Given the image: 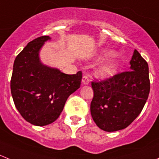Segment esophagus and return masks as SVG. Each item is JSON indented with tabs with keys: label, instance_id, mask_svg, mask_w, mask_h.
Listing matches in <instances>:
<instances>
[{
	"label": "esophagus",
	"instance_id": "obj_1",
	"mask_svg": "<svg viewBox=\"0 0 159 159\" xmlns=\"http://www.w3.org/2000/svg\"><path fill=\"white\" fill-rule=\"evenodd\" d=\"M89 83H90V80L88 79V77H87V75H84L82 78V84H84V85H87Z\"/></svg>",
	"mask_w": 159,
	"mask_h": 159
}]
</instances>
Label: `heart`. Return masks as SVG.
Segmentation results:
<instances>
[{"mask_svg":"<svg viewBox=\"0 0 159 159\" xmlns=\"http://www.w3.org/2000/svg\"><path fill=\"white\" fill-rule=\"evenodd\" d=\"M112 54L113 51H111V50H102L98 55V58H105V57L111 55ZM119 60H118L116 57L111 56L110 58H108V59L105 60V61L101 63V64L96 68L95 73L98 75V78L101 79V80L109 79L111 78V77H112L113 75H116V73L118 71V69H119Z\"/></svg>","mask_w":159,"mask_h":159,"instance_id":"1","label":"heart"}]
</instances>
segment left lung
I'll use <instances>...</instances> for the list:
<instances>
[{
    "label": "left lung",
    "mask_w": 159,
    "mask_h": 159,
    "mask_svg": "<svg viewBox=\"0 0 159 159\" xmlns=\"http://www.w3.org/2000/svg\"><path fill=\"white\" fill-rule=\"evenodd\" d=\"M127 72L92 82V118L100 129L114 132L127 127L139 116L150 92L148 65L134 50Z\"/></svg>",
    "instance_id": "obj_1"
}]
</instances>
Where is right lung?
I'll return each mask as SVG.
<instances>
[{"label": "right lung", "mask_w": 159, "mask_h": 159, "mask_svg": "<svg viewBox=\"0 0 159 159\" xmlns=\"http://www.w3.org/2000/svg\"><path fill=\"white\" fill-rule=\"evenodd\" d=\"M49 36L30 42L16 58L11 91L16 108L34 126L52 123L59 117L68 98L80 88L82 72L68 75L43 64L40 51Z\"/></svg>", "instance_id": "obj_1"}]
</instances>
